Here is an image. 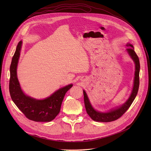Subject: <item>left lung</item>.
<instances>
[{
  "label": "left lung",
  "instance_id": "8db88e82",
  "mask_svg": "<svg viewBox=\"0 0 151 151\" xmlns=\"http://www.w3.org/2000/svg\"><path fill=\"white\" fill-rule=\"evenodd\" d=\"M128 47L127 49L128 53L130 55L132 59L133 60L135 63V72H134V84L132 92L129 100L127 101L125 104L122 105L121 107L118 108L116 109L111 110L108 113H100L95 110L91 106L89 99L87 96V94L84 91H83L84 93V105L87 113L91 117L92 120L97 122H112L120 118L130 108L133 100L135 99L139 85V69L140 64L138 56L134 50L133 46L131 44L127 43L126 45Z\"/></svg>",
  "mask_w": 151,
  "mask_h": 151
}]
</instances>
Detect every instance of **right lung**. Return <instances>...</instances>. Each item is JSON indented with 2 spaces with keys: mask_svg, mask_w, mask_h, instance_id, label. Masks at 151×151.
Returning a JSON list of instances; mask_svg holds the SVG:
<instances>
[{
  "mask_svg": "<svg viewBox=\"0 0 151 151\" xmlns=\"http://www.w3.org/2000/svg\"><path fill=\"white\" fill-rule=\"evenodd\" d=\"M21 44L22 42L20 41L17 46L10 68L9 91L11 98L29 119L35 122H50L59 113L65 95L73 85L69 84L59 89L44 100H38L26 96L20 88L17 75Z\"/></svg>",
  "mask_w": 151,
  "mask_h": 151,
  "instance_id": "1",
  "label": "right lung"
}]
</instances>
